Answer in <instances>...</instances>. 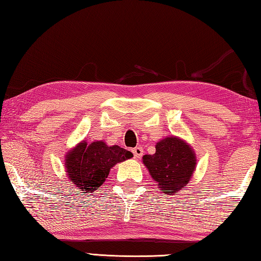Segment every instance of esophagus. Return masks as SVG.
Instances as JSON below:
<instances>
[{
    "mask_svg": "<svg viewBox=\"0 0 261 261\" xmlns=\"http://www.w3.org/2000/svg\"><path fill=\"white\" fill-rule=\"evenodd\" d=\"M132 152H134L135 157H136L137 159H139V158L142 157V154H143V148H142L141 146H138V147H136V148L134 149V150H132Z\"/></svg>",
    "mask_w": 261,
    "mask_h": 261,
    "instance_id": "34e87169",
    "label": "esophagus"
}]
</instances>
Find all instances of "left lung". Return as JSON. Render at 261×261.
I'll return each instance as SVG.
<instances>
[{
	"label": "left lung",
	"instance_id": "left-lung-1",
	"mask_svg": "<svg viewBox=\"0 0 261 261\" xmlns=\"http://www.w3.org/2000/svg\"><path fill=\"white\" fill-rule=\"evenodd\" d=\"M142 163L157 187L174 195L191 180L196 168V154L185 140L170 136L158 141L156 152L145 154Z\"/></svg>",
	"mask_w": 261,
	"mask_h": 261
}]
</instances>
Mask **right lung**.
<instances>
[{
	"label": "right lung",
	"instance_id": "right-lung-1",
	"mask_svg": "<svg viewBox=\"0 0 261 261\" xmlns=\"http://www.w3.org/2000/svg\"><path fill=\"white\" fill-rule=\"evenodd\" d=\"M134 157V153L119 146H108L104 141L87 145L82 141L65 156L66 173L69 180L84 193L101 186L114 165Z\"/></svg>",
	"mask_w": 261,
	"mask_h": 261
}]
</instances>
